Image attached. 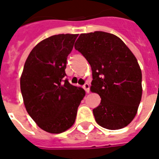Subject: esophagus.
Masks as SVG:
<instances>
[{
  "instance_id": "1",
  "label": "esophagus",
  "mask_w": 159,
  "mask_h": 159,
  "mask_svg": "<svg viewBox=\"0 0 159 159\" xmlns=\"http://www.w3.org/2000/svg\"><path fill=\"white\" fill-rule=\"evenodd\" d=\"M83 88H84V90H86V93H89L90 92V85L88 83H86L85 85L83 86Z\"/></svg>"
}]
</instances>
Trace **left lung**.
I'll list each match as a JSON object with an SVG mask.
<instances>
[{"label":"left lung","mask_w":159,"mask_h":159,"mask_svg":"<svg viewBox=\"0 0 159 159\" xmlns=\"http://www.w3.org/2000/svg\"><path fill=\"white\" fill-rule=\"evenodd\" d=\"M74 48L90 65V90L101 98L93 110L96 122L111 130L126 127L136 116L142 95L135 56L119 37L103 31L81 34Z\"/></svg>","instance_id":"obj_1"}]
</instances>
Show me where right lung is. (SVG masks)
Here are the masks:
<instances>
[{
    "label": "right lung",
    "instance_id": "right-lung-1",
    "mask_svg": "<svg viewBox=\"0 0 159 159\" xmlns=\"http://www.w3.org/2000/svg\"><path fill=\"white\" fill-rule=\"evenodd\" d=\"M78 34H61L39 42L28 56L20 78L26 111L39 127L61 133L75 122L77 107L86 95L65 79L67 57Z\"/></svg>",
    "mask_w": 159,
    "mask_h": 159
}]
</instances>
